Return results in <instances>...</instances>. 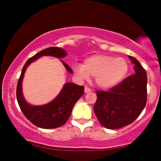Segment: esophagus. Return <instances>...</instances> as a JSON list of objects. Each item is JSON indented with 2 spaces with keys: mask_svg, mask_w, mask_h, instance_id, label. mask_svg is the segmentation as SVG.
<instances>
[{
  "mask_svg": "<svg viewBox=\"0 0 161 161\" xmlns=\"http://www.w3.org/2000/svg\"><path fill=\"white\" fill-rule=\"evenodd\" d=\"M91 92V88H89L88 87H87V86L85 87V92L87 93V92Z\"/></svg>",
  "mask_w": 161,
  "mask_h": 161,
  "instance_id": "34e87169",
  "label": "esophagus"
}]
</instances>
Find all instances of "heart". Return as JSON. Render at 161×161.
I'll return each mask as SVG.
<instances>
[{"label":"heart","mask_w":161,"mask_h":161,"mask_svg":"<svg viewBox=\"0 0 161 161\" xmlns=\"http://www.w3.org/2000/svg\"><path fill=\"white\" fill-rule=\"evenodd\" d=\"M129 70V64L123 57L97 54L87 58L84 65L75 64L74 71L81 79L95 77V82L101 88H110L123 80Z\"/></svg>","instance_id":"heart-1"}]
</instances>
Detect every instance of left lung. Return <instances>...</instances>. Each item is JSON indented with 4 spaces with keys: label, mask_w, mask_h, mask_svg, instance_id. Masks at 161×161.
Wrapping results in <instances>:
<instances>
[{
    "label": "left lung",
    "mask_w": 161,
    "mask_h": 161,
    "mask_svg": "<svg viewBox=\"0 0 161 161\" xmlns=\"http://www.w3.org/2000/svg\"><path fill=\"white\" fill-rule=\"evenodd\" d=\"M129 57L134 64L135 74L108 92L96 91L94 112L99 123L107 129H119L132 123L147 103V73L135 57Z\"/></svg>",
    "instance_id": "left-lung-1"
}]
</instances>
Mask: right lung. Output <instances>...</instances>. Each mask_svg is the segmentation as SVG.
Instances as JSON below:
<instances>
[{
    "label": "right lung",
    "mask_w": 161,
    "mask_h": 161,
    "mask_svg": "<svg viewBox=\"0 0 161 161\" xmlns=\"http://www.w3.org/2000/svg\"><path fill=\"white\" fill-rule=\"evenodd\" d=\"M67 54L65 50L57 47H51L42 50L39 53L29 58L22 69L17 87L16 98L23 114L31 123L42 129H53L62 126L69 119L75 102L84 93V86H80L72 82L66 83L62 91L53 101L42 106H32L24 99L22 93V81L27 66L31 63L42 56H53L62 58ZM62 61V60H61ZM64 66L70 73L73 70L66 63L62 61Z\"/></svg>",
    "instance_id": "obj_1"
}]
</instances>
